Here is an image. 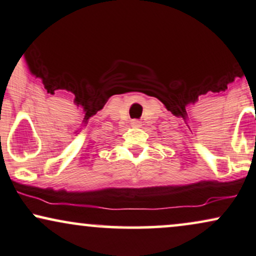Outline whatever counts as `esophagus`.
Here are the masks:
<instances>
[{
  "instance_id": "34e87169",
  "label": "esophagus",
  "mask_w": 256,
  "mask_h": 256,
  "mask_svg": "<svg viewBox=\"0 0 256 256\" xmlns=\"http://www.w3.org/2000/svg\"><path fill=\"white\" fill-rule=\"evenodd\" d=\"M131 125L134 126V128H137V126H140V122L137 120V119H134V120L131 122Z\"/></svg>"
}]
</instances>
